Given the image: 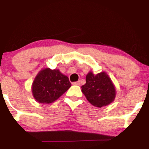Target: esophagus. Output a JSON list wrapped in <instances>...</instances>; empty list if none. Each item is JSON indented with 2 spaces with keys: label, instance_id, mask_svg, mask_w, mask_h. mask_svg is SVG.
Here are the masks:
<instances>
[{
  "label": "esophagus",
  "instance_id": "obj_1",
  "mask_svg": "<svg viewBox=\"0 0 149 149\" xmlns=\"http://www.w3.org/2000/svg\"><path fill=\"white\" fill-rule=\"evenodd\" d=\"M72 84L74 85H80V80H78V81H77V82H74V83H73Z\"/></svg>",
  "mask_w": 149,
  "mask_h": 149
}]
</instances>
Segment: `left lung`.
Wrapping results in <instances>:
<instances>
[{"label": "left lung", "instance_id": "obj_1", "mask_svg": "<svg viewBox=\"0 0 149 149\" xmlns=\"http://www.w3.org/2000/svg\"><path fill=\"white\" fill-rule=\"evenodd\" d=\"M81 88L87 100L94 107L101 108L109 105L116 97L115 86L106 72L95 75L90 71L86 76V83Z\"/></svg>", "mask_w": 149, "mask_h": 149}]
</instances>
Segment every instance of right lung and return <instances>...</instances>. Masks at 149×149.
I'll list each match as a JSON object with an SVG mask.
<instances>
[{
	"label": "right lung",
	"mask_w": 149,
	"mask_h": 149,
	"mask_svg": "<svg viewBox=\"0 0 149 149\" xmlns=\"http://www.w3.org/2000/svg\"><path fill=\"white\" fill-rule=\"evenodd\" d=\"M71 86L69 78L59 69H42L32 84V94L39 103L50 104L59 99Z\"/></svg>",
	"instance_id": "right-lung-1"
}]
</instances>
